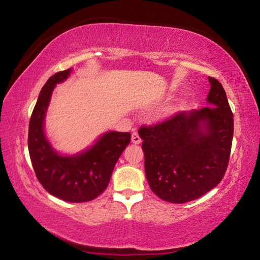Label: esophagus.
I'll list each match as a JSON object with an SVG mask.
<instances>
[{
    "mask_svg": "<svg viewBox=\"0 0 260 260\" xmlns=\"http://www.w3.org/2000/svg\"><path fill=\"white\" fill-rule=\"evenodd\" d=\"M132 142H133L134 144H140L141 142H142V139H141V136L136 133V132H134V133L132 134Z\"/></svg>",
    "mask_w": 260,
    "mask_h": 260,
    "instance_id": "1",
    "label": "esophagus"
}]
</instances>
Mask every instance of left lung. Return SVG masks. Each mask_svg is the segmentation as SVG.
Masks as SVG:
<instances>
[{"instance_id": "8db88e82", "label": "left lung", "mask_w": 260, "mask_h": 260, "mask_svg": "<svg viewBox=\"0 0 260 260\" xmlns=\"http://www.w3.org/2000/svg\"><path fill=\"white\" fill-rule=\"evenodd\" d=\"M209 81L208 102L215 107L178 112L139 128L148 183L166 202L200 199L226 173L234 119L221 83L211 77Z\"/></svg>"}]
</instances>
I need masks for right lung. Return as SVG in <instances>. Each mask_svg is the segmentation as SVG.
Returning a JSON list of instances; mask_svg holds the SVG:
<instances>
[{"mask_svg": "<svg viewBox=\"0 0 260 260\" xmlns=\"http://www.w3.org/2000/svg\"><path fill=\"white\" fill-rule=\"evenodd\" d=\"M70 72L69 69L55 73L42 87L29 119L28 151L35 175L48 192L65 202L82 203L107 189L114 165L131 142V134L109 132L76 156H60L51 148L43 132V121L52 89L68 79Z\"/></svg>", "mask_w": 260, "mask_h": 260, "instance_id": "1", "label": "right lung"}]
</instances>
